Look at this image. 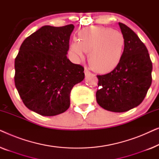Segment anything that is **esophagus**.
Returning <instances> with one entry per match:
<instances>
[{
	"label": "esophagus",
	"mask_w": 159,
	"mask_h": 159,
	"mask_svg": "<svg viewBox=\"0 0 159 159\" xmlns=\"http://www.w3.org/2000/svg\"><path fill=\"white\" fill-rule=\"evenodd\" d=\"M84 75H85V76H88V75H90V74H91L90 71H89V70L87 68H84Z\"/></svg>",
	"instance_id": "obj_1"
}]
</instances>
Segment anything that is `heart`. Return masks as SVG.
<instances>
[{
  "instance_id": "heart-1",
  "label": "heart",
  "mask_w": 159,
  "mask_h": 159,
  "mask_svg": "<svg viewBox=\"0 0 159 159\" xmlns=\"http://www.w3.org/2000/svg\"><path fill=\"white\" fill-rule=\"evenodd\" d=\"M123 34L112 28L92 27L80 33L79 41L70 45V53L76 61L83 60L87 52L89 61L98 72L114 70L122 58L125 48Z\"/></svg>"
}]
</instances>
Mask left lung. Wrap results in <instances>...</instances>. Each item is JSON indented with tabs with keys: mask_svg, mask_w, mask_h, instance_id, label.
I'll use <instances>...</instances> for the list:
<instances>
[{
	"mask_svg": "<svg viewBox=\"0 0 159 159\" xmlns=\"http://www.w3.org/2000/svg\"><path fill=\"white\" fill-rule=\"evenodd\" d=\"M125 38L122 58L110 73L98 75V105L112 112H125L142 103L151 85L152 62L147 48L135 32L119 22Z\"/></svg>",
	"mask_w": 159,
	"mask_h": 159,
	"instance_id": "left-lung-1",
	"label": "left lung"
}]
</instances>
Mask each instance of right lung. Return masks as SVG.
<instances>
[{"label":"right lung","mask_w":159,"mask_h":159,"mask_svg":"<svg viewBox=\"0 0 159 159\" xmlns=\"http://www.w3.org/2000/svg\"><path fill=\"white\" fill-rule=\"evenodd\" d=\"M75 26L45 25L24 40L14 62V82L27 108L42 116L66 111L70 92L84 78V68L67 58Z\"/></svg>","instance_id":"obj_1"}]
</instances>
